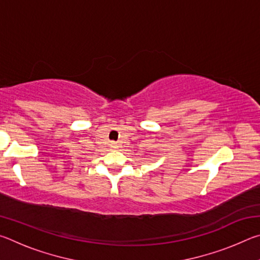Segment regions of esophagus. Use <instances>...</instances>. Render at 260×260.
<instances>
[{"instance_id":"esophagus-1","label":"esophagus","mask_w":260,"mask_h":260,"mask_svg":"<svg viewBox=\"0 0 260 260\" xmlns=\"http://www.w3.org/2000/svg\"><path fill=\"white\" fill-rule=\"evenodd\" d=\"M113 146H116V143H113Z\"/></svg>"}]
</instances>
